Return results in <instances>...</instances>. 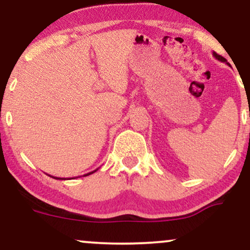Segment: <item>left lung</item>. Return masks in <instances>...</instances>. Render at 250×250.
<instances>
[{
    "label": "left lung",
    "instance_id": "1",
    "mask_svg": "<svg viewBox=\"0 0 250 250\" xmlns=\"http://www.w3.org/2000/svg\"><path fill=\"white\" fill-rule=\"evenodd\" d=\"M213 56H214L216 60H219V61H221V62H226L227 64L229 65V63L227 62V60L225 59V57H222L221 55H219V54H216V53H215V51H213Z\"/></svg>",
    "mask_w": 250,
    "mask_h": 250
}]
</instances>
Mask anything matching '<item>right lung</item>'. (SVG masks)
Returning <instances> with one entry per match:
<instances>
[{"label":"right lung","mask_w":250,"mask_h":250,"mask_svg":"<svg viewBox=\"0 0 250 250\" xmlns=\"http://www.w3.org/2000/svg\"><path fill=\"white\" fill-rule=\"evenodd\" d=\"M96 170H97V169H96ZM96 170H94V171H90V173H88V174H85V175H83V176H88V175H90V174H93V173H95V171ZM54 179H56V177H54ZM59 179H60V177H59ZM63 180V179H62Z\"/></svg>","instance_id":"obj_1"}]
</instances>
